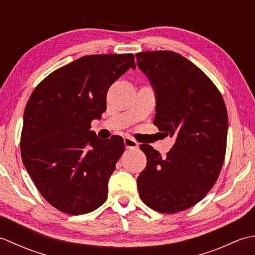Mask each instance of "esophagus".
<instances>
[{
	"label": "esophagus",
	"instance_id": "1",
	"mask_svg": "<svg viewBox=\"0 0 255 255\" xmlns=\"http://www.w3.org/2000/svg\"><path fill=\"white\" fill-rule=\"evenodd\" d=\"M124 144H125V148L126 149H136L138 148V142L134 141L133 139L126 137L124 139Z\"/></svg>",
	"mask_w": 255,
	"mask_h": 255
}]
</instances>
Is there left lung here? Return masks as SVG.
<instances>
[{"label": "left lung", "instance_id": "8db88e82", "mask_svg": "<svg viewBox=\"0 0 255 255\" xmlns=\"http://www.w3.org/2000/svg\"><path fill=\"white\" fill-rule=\"evenodd\" d=\"M155 94L153 124L175 138L162 156L141 144L147 166L137 178L139 196L164 214L185 210L214 186L224 164L228 114L220 92L202 70L173 51L136 55Z\"/></svg>", "mask_w": 255, "mask_h": 255}]
</instances>
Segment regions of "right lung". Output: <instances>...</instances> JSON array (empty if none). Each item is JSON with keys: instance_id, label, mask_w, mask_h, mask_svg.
Returning <instances> with one entry per match:
<instances>
[{"instance_id": "add662e5", "label": "right lung", "mask_w": 255, "mask_h": 255, "mask_svg": "<svg viewBox=\"0 0 255 255\" xmlns=\"http://www.w3.org/2000/svg\"><path fill=\"white\" fill-rule=\"evenodd\" d=\"M130 68L132 53L79 58L48 75L27 102L21 160L38 191L62 213L88 214L106 202L124 140L100 139L91 123L106 111L110 86Z\"/></svg>"}]
</instances>
